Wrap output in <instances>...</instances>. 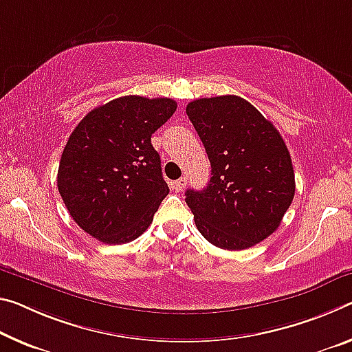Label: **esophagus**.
I'll return each instance as SVG.
<instances>
[{"label": "esophagus", "instance_id": "1", "mask_svg": "<svg viewBox=\"0 0 352 352\" xmlns=\"http://www.w3.org/2000/svg\"><path fill=\"white\" fill-rule=\"evenodd\" d=\"M186 177H182V178H178L177 182H174V189L177 192H180V191H183V189H185V186H186Z\"/></svg>", "mask_w": 352, "mask_h": 352}]
</instances>
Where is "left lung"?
<instances>
[{"instance_id":"left-lung-1","label":"left lung","mask_w":352,"mask_h":352,"mask_svg":"<svg viewBox=\"0 0 352 352\" xmlns=\"http://www.w3.org/2000/svg\"><path fill=\"white\" fill-rule=\"evenodd\" d=\"M186 114L211 163L208 186L185 192L199 232L221 249L255 246L277 230L294 197L280 133L238 96L194 100Z\"/></svg>"}]
</instances>
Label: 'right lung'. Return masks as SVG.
Listing matches in <instances>:
<instances>
[{
    "mask_svg": "<svg viewBox=\"0 0 352 352\" xmlns=\"http://www.w3.org/2000/svg\"><path fill=\"white\" fill-rule=\"evenodd\" d=\"M172 98L125 96L98 106L67 141L58 189L82 230L106 244L136 239L169 194L152 135L175 113Z\"/></svg>",
    "mask_w": 352,
    "mask_h": 352,
    "instance_id": "obj_1",
    "label": "right lung"
}]
</instances>
